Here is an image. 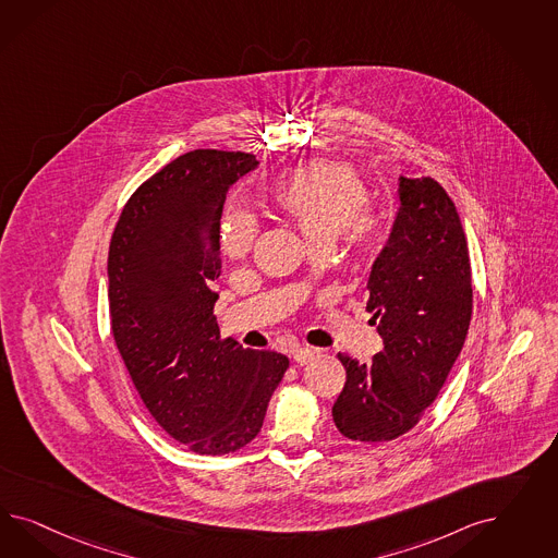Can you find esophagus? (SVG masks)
Segmentation results:
<instances>
[{
  "label": "esophagus",
  "mask_w": 558,
  "mask_h": 558,
  "mask_svg": "<svg viewBox=\"0 0 558 558\" xmlns=\"http://www.w3.org/2000/svg\"><path fill=\"white\" fill-rule=\"evenodd\" d=\"M292 357H294V362H296V364L304 366V364L313 362V357H315V350H311V348H296Z\"/></svg>",
  "instance_id": "esophagus-1"
}]
</instances>
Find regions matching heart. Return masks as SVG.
<instances>
[{"instance_id":"obj_1","label":"heart","mask_w":558,"mask_h":558,"mask_svg":"<svg viewBox=\"0 0 558 558\" xmlns=\"http://www.w3.org/2000/svg\"><path fill=\"white\" fill-rule=\"evenodd\" d=\"M274 203L306 236L311 247L333 245L341 233L368 250L383 233V219L362 210L366 186L354 169L339 163H308L294 169L276 192ZM257 222L245 210H231L220 227L222 255L239 262L254 247Z\"/></svg>"}]
</instances>
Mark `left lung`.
Returning a JSON list of instances; mask_svg holds the SVG:
<instances>
[{"label":"left lung","instance_id":"left-lung-1","mask_svg":"<svg viewBox=\"0 0 558 558\" xmlns=\"http://www.w3.org/2000/svg\"><path fill=\"white\" fill-rule=\"evenodd\" d=\"M399 206L368 276L385 350L360 364L339 354L345 385L333 422L345 438L387 441L420 422L458 355L473 315L471 259L457 206L432 178H397Z\"/></svg>","mask_w":558,"mask_h":558}]
</instances>
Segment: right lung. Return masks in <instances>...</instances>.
<instances>
[{
  "mask_svg": "<svg viewBox=\"0 0 558 558\" xmlns=\"http://www.w3.org/2000/svg\"><path fill=\"white\" fill-rule=\"evenodd\" d=\"M259 161L241 151L180 155L136 190L108 252L112 333L143 403L198 454H227L259 434L288 357L220 341V215Z\"/></svg>",
  "mask_w": 558,
  "mask_h": 558,
  "instance_id": "right-lung-1",
  "label": "right lung"
}]
</instances>
